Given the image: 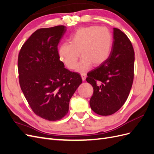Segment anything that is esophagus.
<instances>
[{
  "instance_id": "obj_1",
  "label": "esophagus",
  "mask_w": 154,
  "mask_h": 154,
  "mask_svg": "<svg viewBox=\"0 0 154 154\" xmlns=\"http://www.w3.org/2000/svg\"><path fill=\"white\" fill-rule=\"evenodd\" d=\"M86 74L85 73H82L81 74V76H82V79L83 81H85V79H86Z\"/></svg>"
}]
</instances>
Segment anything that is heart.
Wrapping results in <instances>:
<instances>
[{"mask_svg":"<svg viewBox=\"0 0 154 154\" xmlns=\"http://www.w3.org/2000/svg\"><path fill=\"white\" fill-rule=\"evenodd\" d=\"M112 38L105 27L91 26L79 29L72 36L71 44L65 43L58 48L60 60L69 69L76 67L80 53L82 59L77 71L83 72L92 66H99L109 58Z\"/></svg>","mask_w":154,"mask_h":154,"instance_id":"1","label":"heart"}]
</instances>
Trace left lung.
Instances as JSON below:
<instances>
[{
    "label": "left lung",
    "mask_w": 154,
    "mask_h": 154,
    "mask_svg": "<svg viewBox=\"0 0 154 154\" xmlns=\"http://www.w3.org/2000/svg\"><path fill=\"white\" fill-rule=\"evenodd\" d=\"M113 44L106 61L87 73L86 80L94 92L90 100L91 109L101 116L113 114L127 101L132 86L134 51L123 32L113 29Z\"/></svg>",
    "instance_id": "obj_1"
}]
</instances>
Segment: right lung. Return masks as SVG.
<instances>
[{"instance_id": "obj_1", "label": "right lung", "mask_w": 154, "mask_h": 154, "mask_svg": "<svg viewBox=\"0 0 154 154\" xmlns=\"http://www.w3.org/2000/svg\"><path fill=\"white\" fill-rule=\"evenodd\" d=\"M66 30L64 26L36 30L18 54L22 91L35 114L51 122L67 114L70 100L82 83L80 74L60 60L58 45Z\"/></svg>"}]
</instances>
